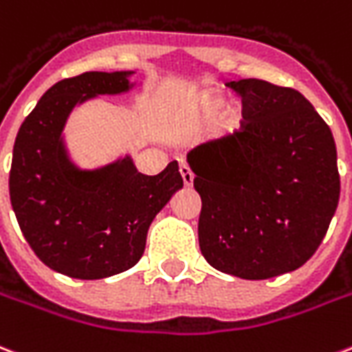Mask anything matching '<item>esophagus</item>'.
Segmentation results:
<instances>
[{
  "mask_svg": "<svg viewBox=\"0 0 352 352\" xmlns=\"http://www.w3.org/2000/svg\"><path fill=\"white\" fill-rule=\"evenodd\" d=\"M179 171H181L182 182H184V186H192L194 184V173L190 171L188 164L184 160H181V164H179Z\"/></svg>",
  "mask_w": 352,
  "mask_h": 352,
  "instance_id": "obj_1",
  "label": "esophagus"
}]
</instances>
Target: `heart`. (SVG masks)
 Here are the masks:
<instances>
[{
    "mask_svg": "<svg viewBox=\"0 0 352 352\" xmlns=\"http://www.w3.org/2000/svg\"><path fill=\"white\" fill-rule=\"evenodd\" d=\"M219 104H221V96L219 94H205L201 96L199 101H197V109L203 116H212L214 112L218 111ZM240 122V109L236 104H230L227 107L223 112V123L227 127H232L236 123Z\"/></svg>",
    "mask_w": 352,
    "mask_h": 352,
    "instance_id": "obj_1",
    "label": "heart"
}]
</instances>
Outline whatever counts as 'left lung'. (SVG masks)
I'll return each instance as SVG.
<instances>
[{
    "label": "left lung",
    "mask_w": 352,
    "mask_h": 352,
    "mask_svg": "<svg viewBox=\"0 0 352 352\" xmlns=\"http://www.w3.org/2000/svg\"><path fill=\"white\" fill-rule=\"evenodd\" d=\"M241 131L188 153L201 195L199 248L218 272L262 280L301 267L325 238L340 199L329 125L294 88L230 80Z\"/></svg>",
    "instance_id": "obj_1"
}]
</instances>
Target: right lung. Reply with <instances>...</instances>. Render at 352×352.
<instances>
[{
	"instance_id": "1",
	"label": "right lung",
	"mask_w": 352,
	"mask_h": 352,
	"mask_svg": "<svg viewBox=\"0 0 352 352\" xmlns=\"http://www.w3.org/2000/svg\"><path fill=\"white\" fill-rule=\"evenodd\" d=\"M134 72H87L40 98L23 120L10 164V205L34 254L53 272L80 280L118 275L144 254L149 225L182 188L177 162L144 175L133 158L82 170L69 157L64 127L75 107L122 96Z\"/></svg>"
}]
</instances>
